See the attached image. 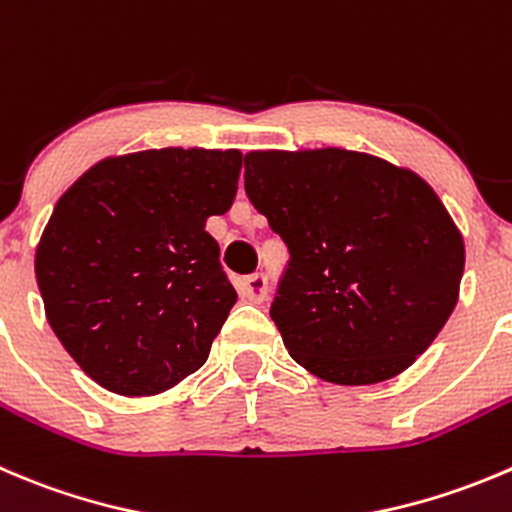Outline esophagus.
Segmentation results:
<instances>
[{"label":"esophagus","instance_id":"esophagus-1","mask_svg":"<svg viewBox=\"0 0 512 512\" xmlns=\"http://www.w3.org/2000/svg\"><path fill=\"white\" fill-rule=\"evenodd\" d=\"M240 295L250 302H262L267 297V277L262 272L247 275L240 280Z\"/></svg>","mask_w":512,"mask_h":512}]
</instances>
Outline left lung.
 <instances>
[{
	"label": "left lung",
	"instance_id": "left-lung-1",
	"mask_svg": "<svg viewBox=\"0 0 512 512\" xmlns=\"http://www.w3.org/2000/svg\"><path fill=\"white\" fill-rule=\"evenodd\" d=\"M245 190L290 250L270 317L297 365L375 385L433 345L458 305L465 242L418 172L340 147L257 150Z\"/></svg>",
	"mask_w": 512,
	"mask_h": 512
}]
</instances>
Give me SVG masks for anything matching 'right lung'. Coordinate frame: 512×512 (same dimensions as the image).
Wrapping results in <instances>:
<instances>
[{
  "label": "right lung",
  "mask_w": 512,
  "mask_h": 512,
  "mask_svg": "<svg viewBox=\"0 0 512 512\" xmlns=\"http://www.w3.org/2000/svg\"><path fill=\"white\" fill-rule=\"evenodd\" d=\"M240 170V150L114 155L54 205L34 255L44 315L104 390L160 395L205 365L237 302L205 225Z\"/></svg>",
  "instance_id": "1"
}]
</instances>
